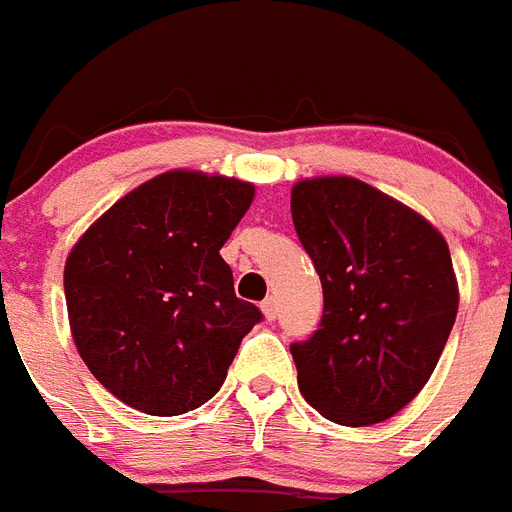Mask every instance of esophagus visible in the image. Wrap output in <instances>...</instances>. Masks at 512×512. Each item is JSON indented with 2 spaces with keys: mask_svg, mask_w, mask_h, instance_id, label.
<instances>
[{
  "mask_svg": "<svg viewBox=\"0 0 512 512\" xmlns=\"http://www.w3.org/2000/svg\"><path fill=\"white\" fill-rule=\"evenodd\" d=\"M261 312H264V317H267V320H275V317H277V298L275 296L264 298V301H261Z\"/></svg>",
  "mask_w": 512,
  "mask_h": 512,
  "instance_id": "1",
  "label": "esophagus"
}]
</instances>
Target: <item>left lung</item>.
<instances>
[{
  "label": "left lung",
  "instance_id": "1",
  "mask_svg": "<svg viewBox=\"0 0 512 512\" xmlns=\"http://www.w3.org/2000/svg\"><path fill=\"white\" fill-rule=\"evenodd\" d=\"M290 214L325 298L320 327L290 343L298 388L333 423H383L420 394L455 325L447 243L351 177L298 182Z\"/></svg>",
  "mask_w": 512,
  "mask_h": 512
}]
</instances>
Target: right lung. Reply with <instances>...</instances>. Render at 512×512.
<instances>
[{"label": "right lung", "instance_id": "right-lung-1", "mask_svg": "<svg viewBox=\"0 0 512 512\" xmlns=\"http://www.w3.org/2000/svg\"><path fill=\"white\" fill-rule=\"evenodd\" d=\"M253 185L169 171L118 200L65 261V304L81 359L134 410H198L227 378L240 341L264 320L235 296L219 248Z\"/></svg>", "mask_w": 512, "mask_h": 512}]
</instances>
